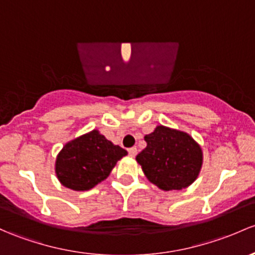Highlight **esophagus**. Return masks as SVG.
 Masks as SVG:
<instances>
[{"mask_svg":"<svg viewBox=\"0 0 255 255\" xmlns=\"http://www.w3.org/2000/svg\"><path fill=\"white\" fill-rule=\"evenodd\" d=\"M136 151H138V150H136V148H129V149H128V154H129L132 157L135 156Z\"/></svg>","mask_w":255,"mask_h":255,"instance_id":"esophagus-1","label":"esophagus"}]
</instances>
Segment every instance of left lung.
I'll use <instances>...</instances> for the list:
<instances>
[{
	"label": "left lung",
	"mask_w": 255,
	"mask_h": 255,
	"mask_svg": "<svg viewBox=\"0 0 255 255\" xmlns=\"http://www.w3.org/2000/svg\"><path fill=\"white\" fill-rule=\"evenodd\" d=\"M144 140L146 148L135 160L151 183L162 191H181L197 179L203 151L188 133L157 126Z\"/></svg>",
	"instance_id": "left-lung-1"
}]
</instances>
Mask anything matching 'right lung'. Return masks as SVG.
<instances>
[{
    "label": "right lung",
    "instance_id": "1",
    "mask_svg": "<svg viewBox=\"0 0 255 255\" xmlns=\"http://www.w3.org/2000/svg\"><path fill=\"white\" fill-rule=\"evenodd\" d=\"M127 151L115 145L98 129L68 141L56 157L61 184L73 191H89L106 179Z\"/></svg>",
    "mask_w": 255,
    "mask_h": 255
}]
</instances>
